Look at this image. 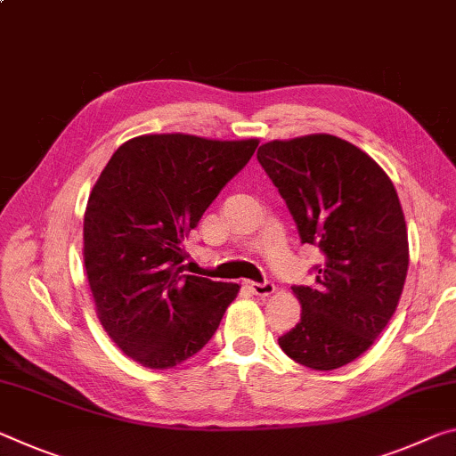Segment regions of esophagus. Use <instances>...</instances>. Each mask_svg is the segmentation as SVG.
Segmentation results:
<instances>
[{"label":"esophagus","mask_w":456,"mask_h":456,"mask_svg":"<svg viewBox=\"0 0 456 456\" xmlns=\"http://www.w3.org/2000/svg\"><path fill=\"white\" fill-rule=\"evenodd\" d=\"M249 290L256 296H270V294H273V290H276V286H273V281H270V280L249 281Z\"/></svg>","instance_id":"34e87169"}]
</instances>
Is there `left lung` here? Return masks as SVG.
<instances>
[{"label":"left lung","instance_id":"left-lung-1","mask_svg":"<svg viewBox=\"0 0 456 456\" xmlns=\"http://www.w3.org/2000/svg\"><path fill=\"white\" fill-rule=\"evenodd\" d=\"M257 160L324 262L314 286H292L300 322L278 338L310 370L330 371L370 349L395 313L408 273V229L392 180L337 135L273 140Z\"/></svg>","mask_w":456,"mask_h":456}]
</instances>
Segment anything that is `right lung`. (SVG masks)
Returning a JSON list of instances; mask_svg holds the SVG:
<instances>
[{"label": "right lung", "mask_w": 456, "mask_h": 456, "mask_svg": "<svg viewBox=\"0 0 456 456\" xmlns=\"http://www.w3.org/2000/svg\"><path fill=\"white\" fill-rule=\"evenodd\" d=\"M257 140L140 135L115 150L85 211L83 256L99 321L137 363L168 370L205 346L240 284L184 273L183 241Z\"/></svg>", "instance_id": "obj_1"}]
</instances>
